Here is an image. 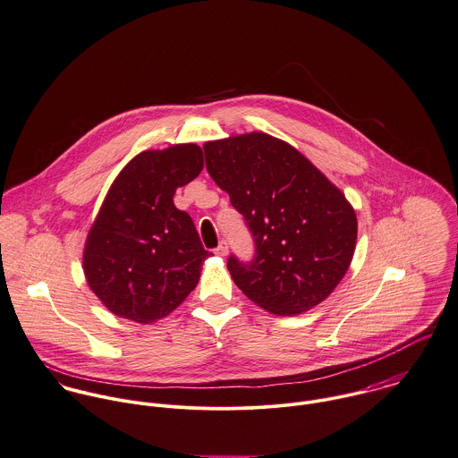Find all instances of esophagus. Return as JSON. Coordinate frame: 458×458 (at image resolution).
I'll use <instances>...</instances> for the list:
<instances>
[{
    "label": "esophagus",
    "mask_w": 458,
    "mask_h": 458,
    "mask_svg": "<svg viewBox=\"0 0 458 458\" xmlns=\"http://www.w3.org/2000/svg\"><path fill=\"white\" fill-rule=\"evenodd\" d=\"M214 253L217 254V256H226V254H228V248H226V244H225V242H221V244L214 250Z\"/></svg>",
    "instance_id": "1"
}]
</instances>
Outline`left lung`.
<instances>
[{
    "label": "left lung",
    "instance_id": "left-lung-1",
    "mask_svg": "<svg viewBox=\"0 0 458 458\" xmlns=\"http://www.w3.org/2000/svg\"><path fill=\"white\" fill-rule=\"evenodd\" d=\"M205 165L253 233L251 263L228 258L242 293L276 316L321 304L346 276L356 248L355 208L304 154L251 131L205 142Z\"/></svg>",
    "mask_w": 458,
    "mask_h": 458
}]
</instances>
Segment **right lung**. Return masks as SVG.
<instances>
[{
	"label": "right lung",
	"instance_id": "right-lung-1",
	"mask_svg": "<svg viewBox=\"0 0 458 458\" xmlns=\"http://www.w3.org/2000/svg\"><path fill=\"white\" fill-rule=\"evenodd\" d=\"M202 168L197 144H175L137 154L110 184L86 239L82 268L112 314L151 325L197 288L210 253L174 195Z\"/></svg>",
	"mask_w": 458,
	"mask_h": 458
}]
</instances>
